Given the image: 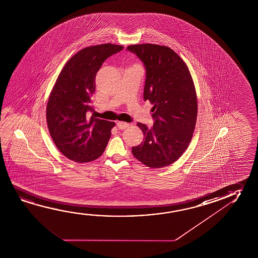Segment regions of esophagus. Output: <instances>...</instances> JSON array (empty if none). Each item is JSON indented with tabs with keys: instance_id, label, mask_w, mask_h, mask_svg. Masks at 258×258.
I'll return each mask as SVG.
<instances>
[{
	"instance_id": "34e87169",
	"label": "esophagus",
	"mask_w": 258,
	"mask_h": 258,
	"mask_svg": "<svg viewBox=\"0 0 258 258\" xmlns=\"http://www.w3.org/2000/svg\"><path fill=\"white\" fill-rule=\"evenodd\" d=\"M117 127L119 128V130H125V128H127L128 126H130V124L127 122H123V121H117Z\"/></svg>"
}]
</instances>
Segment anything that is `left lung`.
Wrapping results in <instances>:
<instances>
[{
  "label": "left lung",
  "mask_w": 258,
  "mask_h": 258,
  "mask_svg": "<svg viewBox=\"0 0 258 258\" xmlns=\"http://www.w3.org/2000/svg\"><path fill=\"white\" fill-rule=\"evenodd\" d=\"M146 68L144 101L153 104V127L139 122L142 143L132 154L151 168L173 164L188 148L197 118V96L190 71L170 47L155 44L131 45Z\"/></svg>",
  "instance_id": "obj_1"
}]
</instances>
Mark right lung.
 <instances>
[{"label": "right lung", "instance_id": "add662e5", "mask_svg": "<svg viewBox=\"0 0 258 258\" xmlns=\"http://www.w3.org/2000/svg\"><path fill=\"white\" fill-rule=\"evenodd\" d=\"M122 49L114 44L85 47L68 60L55 81L47 102V127L56 148L70 160L91 162L105 150L115 122L89 117L94 111L91 97L102 63Z\"/></svg>", "mask_w": 258, "mask_h": 258}]
</instances>
